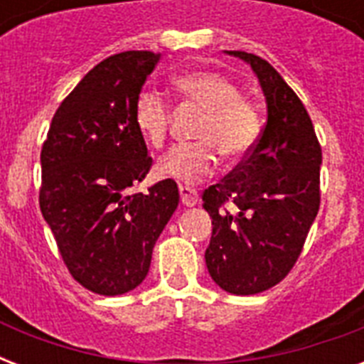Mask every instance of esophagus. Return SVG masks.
<instances>
[{
  "mask_svg": "<svg viewBox=\"0 0 364 364\" xmlns=\"http://www.w3.org/2000/svg\"><path fill=\"white\" fill-rule=\"evenodd\" d=\"M179 196H181V204L187 205V208H193L200 202L198 193L191 187H179Z\"/></svg>",
  "mask_w": 364,
  "mask_h": 364,
  "instance_id": "34e87169",
  "label": "esophagus"
}]
</instances>
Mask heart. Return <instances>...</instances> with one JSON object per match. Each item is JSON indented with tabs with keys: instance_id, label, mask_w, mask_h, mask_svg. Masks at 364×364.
Returning a JSON list of instances; mask_svg holds the SVG:
<instances>
[{
	"instance_id": "heart-1",
	"label": "heart",
	"mask_w": 364,
	"mask_h": 364,
	"mask_svg": "<svg viewBox=\"0 0 364 364\" xmlns=\"http://www.w3.org/2000/svg\"><path fill=\"white\" fill-rule=\"evenodd\" d=\"M183 98L204 109L194 137L200 141L171 147L159 160L156 173L162 179L193 185L213 173L221 151L227 159H240L253 147L260 132L259 113L242 98L238 85L215 71H191L173 79ZM134 124L139 136L160 147L168 134L170 107L160 94L141 90L134 104Z\"/></svg>"
}]
</instances>
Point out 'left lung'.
Returning a JSON list of instances; mask_svg holds the SVG:
<instances>
[{"instance_id": "obj_1", "label": "left lung", "mask_w": 364, "mask_h": 364, "mask_svg": "<svg viewBox=\"0 0 364 364\" xmlns=\"http://www.w3.org/2000/svg\"><path fill=\"white\" fill-rule=\"evenodd\" d=\"M225 53L249 64L266 100L259 141L204 193V210L213 221L208 272L223 291L245 296L274 287L299 259L319 211L321 147L299 96L266 60ZM227 201L234 212L222 208Z\"/></svg>"}]
</instances>
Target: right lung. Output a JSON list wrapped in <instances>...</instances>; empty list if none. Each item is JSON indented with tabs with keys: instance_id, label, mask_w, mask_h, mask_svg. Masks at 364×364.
<instances>
[{
	"instance_id": "add662e5",
	"label": "right lung",
	"mask_w": 364,
	"mask_h": 364,
	"mask_svg": "<svg viewBox=\"0 0 364 364\" xmlns=\"http://www.w3.org/2000/svg\"><path fill=\"white\" fill-rule=\"evenodd\" d=\"M160 54L128 50L94 65L54 113L43 143L39 205L68 270L92 293L136 289L179 204L173 179L132 194L151 170L134 104Z\"/></svg>"
}]
</instances>
